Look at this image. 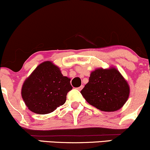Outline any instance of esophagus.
I'll return each mask as SVG.
<instances>
[{
	"label": "esophagus",
	"instance_id": "obj_1",
	"mask_svg": "<svg viewBox=\"0 0 150 150\" xmlns=\"http://www.w3.org/2000/svg\"><path fill=\"white\" fill-rule=\"evenodd\" d=\"M83 85H81V86L78 87V88H77V89H78V90H82V89H83Z\"/></svg>",
	"mask_w": 150,
	"mask_h": 150
}]
</instances>
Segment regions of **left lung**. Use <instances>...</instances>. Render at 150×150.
<instances>
[{"label":"left lung","mask_w":150,"mask_h":150,"mask_svg":"<svg viewBox=\"0 0 150 150\" xmlns=\"http://www.w3.org/2000/svg\"><path fill=\"white\" fill-rule=\"evenodd\" d=\"M87 102L102 111L120 109L128 99L129 87L115 68L97 69L80 92Z\"/></svg>","instance_id":"left-lung-1"}]
</instances>
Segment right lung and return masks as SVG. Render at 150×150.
<instances>
[{"instance_id": "1", "label": "right lung", "mask_w": 150, "mask_h": 150, "mask_svg": "<svg viewBox=\"0 0 150 150\" xmlns=\"http://www.w3.org/2000/svg\"><path fill=\"white\" fill-rule=\"evenodd\" d=\"M70 81L52 62H44L24 82L22 98L30 111L48 114L65 103L67 93L72 89Z\"/></svg>"}]
</instances>
